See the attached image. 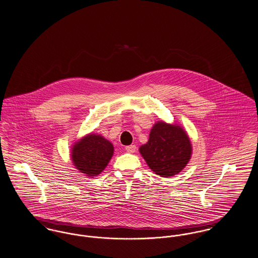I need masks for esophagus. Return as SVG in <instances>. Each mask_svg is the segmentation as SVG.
Returning a JSON list of instances; mask_svg holds the SVG:
<instances>
[{
  "instance_id": "obj_1",
  "label": "esophagus",
  "mask_w": 258,
  "mask_h": 258,
  "mask_svg": "<svg viewBox=\"0 0 258 258\" xmlns=\"http://www.w3.org/2000/svg\"><path fill=\"white\" fill-rule=\"evenodd\" d=\"M125 150H126V152H128V153H134V152L136 151V146H135V145L127 146V147L125 148Z\"/></svg>"
}]
</instances>
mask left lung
I'll return each mask as SVG.
<instances>
[{"label": "left lung", "mask_w": 258, "mask_h": 258, "mask_svg": "<svg viewBox=\"0 0 258 258\" xmlns=\"http://www.w3.org/2000/svg\"><path fill=\"white\" fill-rule=\"evenodd\" d=\"M191 144L185 131L176 125L158 122L151 130L141 155L150 168L163 177L180 172L191 157Z\"/></svg>", "instance_id": "left-lung-1"}]
</instances>
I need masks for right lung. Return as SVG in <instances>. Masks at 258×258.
<instances>
[{
	"mask_svg": "<svg viewBox=\"0 0 258 258\" xmlns=\"http://www.w3.org/2000/svg\"><path fill=\"white\" fill-rule=\"evenodd\" d=\"M113 155V146L100 135L90 134L81 139L72 150L75 166L88 176L99 174Z\"/></svg>",
	"mask_w": 258,
	"mask_h": 258,
	"instance_id": "obj_1",
	"label": "right lung"
}]
</instances>
